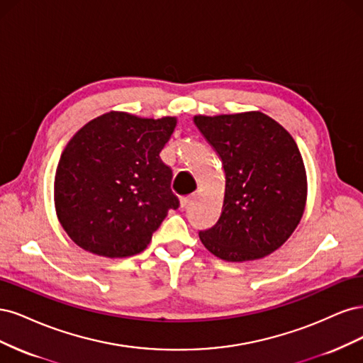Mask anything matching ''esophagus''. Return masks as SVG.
Masks as SVG:
<instances>
[{
	"mask_svg": "<svg viewBox=\"0 0 363 363\" xmlns=\"http://www.w3.org/2000/svg\"><path fill=\"white\" fill-rule=\"evenodd\" d=\"M191 201H193V197H191V196H185V197H181L179 205H181V208H186V206H189V205L191 203Z\"/></svg>",
	"mask_w": 363,
	"mask_h": 363,
	"instance_id": "esophagus-1",
	"label": "esophagus"
}]
</instances>
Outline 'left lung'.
Listing matches in <instances>:
<instances>
[{"mask_svg":"<svg viewBox=\"0 0 363 363\" xmlns=\"http://www.w3.org/2000/svg\"><path fill=\"white\" fill-rule=\"evenodd\" d=\"M194 123L218 154L226 179L220 218L199 238L230 262L273 253L306 205V170L294 138L261 111L194 116Z\"/></svg>","mask_w":363,"mask_h":363,"instance_id":"1","label":"left lung"}]
</instances>
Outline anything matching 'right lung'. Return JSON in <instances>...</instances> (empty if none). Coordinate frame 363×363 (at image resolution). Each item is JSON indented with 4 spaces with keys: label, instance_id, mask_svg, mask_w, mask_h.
Segmentation results:
<instances>
[{
    "label": "right lung",
    "instance_id": "right-lung-1",
    "mask_svg": "<svg viewBox=\"0 0 363 363\" xmlns=\"http://www.w3.org/2000/svg\"><path fill=\"white\" fill-rule=\"evenodd\" d=\"M177 118L110 111L71 138L54 179L57 217L81 249L105 258L143 252L169 209L179 206L160 152Z\"/></svg>",
    "mask_w": 363,
    "mask_h": 363
}]
</instances>
